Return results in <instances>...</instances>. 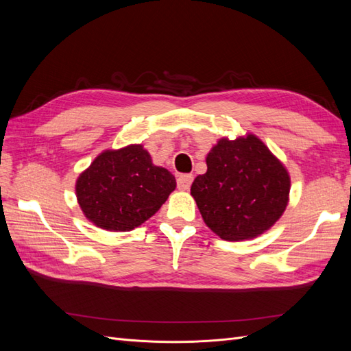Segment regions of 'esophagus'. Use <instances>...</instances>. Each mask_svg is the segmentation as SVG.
<instances>
[{
  "mask_svg": "<svg viewBox=\"0 0 351 351\" xmlns=\"http://www.w3.org/2000/svg\"><path fill=\"white\" fill-rule=\"evenodd\" d=\"M192 182H193V176L192 174L178 176V178H177V187L180 190H189L190 186H192Z\"/></svg>",
  "mask_w": 351,
  "mask_h": 351,
  "instance_id": "esophagus-1",
  "label": "esophagus"
}]
</instances>
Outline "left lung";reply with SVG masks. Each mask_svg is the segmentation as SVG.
Wrapping results in <instances>:
<instances>
[{
    "mask_svg": "<svg viewBox=\"0 0 351 351\" xmlns=\"http://www.w3.org/2000/svg\"><path fill=\"white\" fill-rule=\"evenodd\" d=\"M208 169L190 189L205 224L222 240L261 236L289 204L290 176L256 136L222 137L206 156Z\"/></svg>",
    "mask_w": 351,
    "mask_h": 351,
    "instance_id": "obj_1",
    "label": "left lung"
}]
</instances>
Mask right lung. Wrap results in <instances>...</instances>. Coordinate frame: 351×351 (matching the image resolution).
I'll use <instances>...</instances> for the list:
<instances>
[{
  "label": "right lung",
  "instance_id": "right-lung-1",
  "mask_svg": "<svg viewBox=\"0 0 351 351\" xmlns=\"http://www.w3.org/2000/svg\"><path fill=\"white\" fill-rule=\"evenodd\" d=\"M174 189L168 169L154 165L142 145H129L95 158L77 178L76 196L97 227L132 231L155 215Z\"/></svg>",
  "mask_w": 351,
  "mask_h": 351
}]
</instances>
